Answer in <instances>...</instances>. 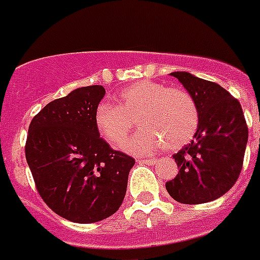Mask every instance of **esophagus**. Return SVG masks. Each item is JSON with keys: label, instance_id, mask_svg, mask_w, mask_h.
<instances>
[{"label": "esophagus", "instance_id": "esophagus-1", "mask_svg": "<svg viewBox=\"0 0 260 260\" xmlns=\"http://www.w3.org/2000/svg\"><path fill=\"white\" fill-rule=\"evenodd\" d=\"M139 163H143V164H148V166H152V164H156L157 163V160L156 159H137Z\"/></svg>", "mask_w": 260, "mask_h": 260}]
</instances>
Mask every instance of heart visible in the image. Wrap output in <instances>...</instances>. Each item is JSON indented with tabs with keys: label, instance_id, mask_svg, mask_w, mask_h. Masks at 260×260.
<instances>
[{
	"label": "heart",
	"instance_id": "1",
	"mask_svg": "<svg viewBox=\"0 0 260 260\" xmlns=\"http://www.w3.org/2000/svg\"><path fill=\"white\" fill-rule=\"evenodd\" d=\"M101 103L94 111V126L112 148H120L135 126L137 131L124 148L134 155H148L166 147L179 149L192 140L199 126V108L189 92L143 80Z\"/></svg>",
	"mask_w": 260,
	"mask_h": 260
}]
</instances>
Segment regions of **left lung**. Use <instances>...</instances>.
I'll list each match as a JSON object with an SVG mask.
<instances>
[{"label":"left lung","instance_id":"8db88e82","mask_svg":"<svg viewBox=\"0 0 260 260\" xmlns=\"http://www.w3.org/2000/svg\"><path fill=\"white\" fill-rule=\"evenodd\" d=\"M171 76L193 96L200 120L193 140L174 155L179 172L166 188L179 203L212 202L233 188L243 167L248 128L242 105L216 82L188 72Z\"/></svg>","mask_w":260,"mask_h":260}]
</instances>
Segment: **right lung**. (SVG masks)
I'll use <instances>...</instances> for the list:
<instances>
[{"label":"right lung","mask_w":260,"mask_h":260,"mask_svg":"<svg viewBox=\"0 0 260 260\" xmlns=\"http://www.w3.org/2000/svg\"><path fill=\"white\" fill-rule=\"evenodd\" d=\"M101 85L50 101L31 119L25 156L50 210L75 223H94L119 210L135 159L109 147L94 126Z\"/></svg>","instance_id":"obj_1"}]
</instances>
